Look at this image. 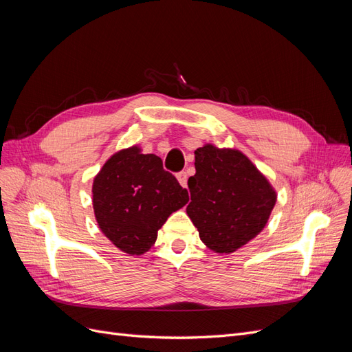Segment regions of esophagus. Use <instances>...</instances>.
Masks as SVG:
<instances>
[{"instance_id": "obj_1", "label": "esophagus", "mask_w": 352, "mask_h": 352, "mask_svg": "<svg viewBox=\"0 0 352 352\" xmlns=\"http://www.w3.org/2000/svg\"><path fill=\"white\" fill-rule=\"evenodd\" d=\"M176 177H177V180H179V184L182 185L184 188L188 186V173H186V172H179Z\"/></svg>"}]
</instances>
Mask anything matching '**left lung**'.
Wrapping results in <instances>:
<instances>
[{
  "instance_id": "8db88e82",
  "label": "left lung",
  "mask_w": 352,
  "mask_h": 352,
  "mask_svg": "<svg viewBox=\"0 0 352 352\" xmlns=\"http://www.w3.org/2000/svg\"><path fill=\"white\" fill-rule=\"evenodd\" d=\"M195 170L188 180L189 219L210 250L236 251L264 229L276 190L247 155L230 148H198Z\"/></svg>"
}]
</instances>
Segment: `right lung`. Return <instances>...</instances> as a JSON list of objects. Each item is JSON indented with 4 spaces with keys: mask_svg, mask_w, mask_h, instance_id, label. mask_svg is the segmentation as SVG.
Here are the masks:
<instances>
[{
    "mask_svg": "<svg viewBox=\"0 0 352 352\" xmlns=\"http://www.w3.org/2000/svg\"><path fill=\"white\" fill-rule=\"evenodd\" d=\"M188 190L163 168L162 158L131 146L113 154L92 185L95 219L120 251L141 255L155 243L157 232L188 202Z\"/></svg>",
    "mask_w": 352,
    "mask_h": 352,
    "instance_id": "add662e5",
    "label": "right lung"
}]
</instances>
